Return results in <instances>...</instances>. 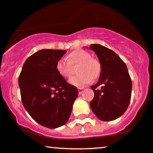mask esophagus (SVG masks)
Returning <instances> with one entry per match:
<instances>
[{"label": "esophagus", "mask_w": 153, "mask_h": 153, "mask_svg": "<svg viewBox=\"0 0 153 153\" xmlns=\"http://www.w3.org/2000/svg\"><path fill=\"white\" fill-rule=\"evenodd\" d=\"M78 91H79V95H81V93H83V88H78Z\"/></svg>", "instance_id": "esophagus-1"}]
</instances>
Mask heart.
Masks as SVG:
<instances>
[{
  "mask_svg": "<svg viewBox=\"0 0 153 153\" xmlns=\"http://www.w3.org/2000/svg\"><path fill=\"white\" fill-rule=\"evenodd\" d=\"M67 61L60 58L56 62V68L58 74L64 78L71 76V65H79L76 72L78 75L70 79L69 83L74 86L83 87L95 79L101 72V65L97 60L91 58V55L84 50L78 49L72 51Z\"/></svg>",
  "mask_w": 153,
  "mask_h": 153,
  "instance_id": "1",
  "label": "heart"
}]
</instances>
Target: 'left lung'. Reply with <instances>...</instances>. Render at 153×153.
Returning <instances> with one entry per match:
<instances>
[{
  "label": "left lung",
  "mask_w": 153,
  "mask_h": 153,
  "mask_svg": "<svg viewBox=\"0 0 153 153\" xmlns=\"http://www.w3.org/2000/svg\"><path fill=\"white\" fill-rule=\"evenodd\" d=\"M89 48L101 65L99 80L91 86L95 95L90 106L100 120H116L126 111L131 100L132 83L127 65L114 51L104 46L93 44Z\"/></svg>",
  "instance_id": "8db88e82"
}]
</instances>
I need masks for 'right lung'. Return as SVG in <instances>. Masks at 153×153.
<instances>
[{
	"mask_svg": "<svg viewBox=\"0 0 153 153\" xmlns=\"http://www.w3.org/2000/svg\"><path fill=\"white\" fill-rule=\"evenodd\" d=\"M65 50L42 49L27 58L19 76L22 101L33 120L50 129L68 122L78 90L56 70Z\"/></svg>",
	"mask_w": 153,
	"mask_h": 153,
	"instance_id": "right-lung-1",
	"label": "right lung"
}]
</instances>
